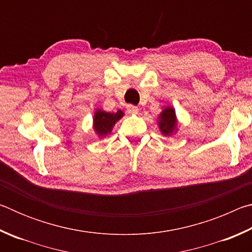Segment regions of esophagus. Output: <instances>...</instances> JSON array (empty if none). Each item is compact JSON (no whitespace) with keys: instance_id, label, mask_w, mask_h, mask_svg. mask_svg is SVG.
Segmentation results:
<instances>
[{"instance_id":"obj_1","label":"esophagus","mask_w":252,"mask_h":252,"mask_svg":"<svg viewBox=\"0 0 252 252\" xmlns=\"http://www.w3.org/2000/svg\"><path fill=\"white\" fill-rule=\"evenodd\" d=\"M126 112L129 114H138L139 109L134 105H127L126 106Z\"/></svg>"}]
</instances>
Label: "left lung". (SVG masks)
Here are the masks:
<instances>
[{
	"label": "left lung",
	"mask_w": 252,
	"mask_h": 252,
	"mask_svg": "<svg viewBox=\"0 0 252 252\" xmlns=\"http://www.w3.org/2000/svg\"><path fill=\"white\" fill-rule=\"evenodd\" d=\"M158 126L160 132L164 136H170L178 131V120L176 116V110L172 106H165L162 110L160 116L158 117Z\"/></svg>",
	"instance_id": "left-lung-1"
}]
</instances>
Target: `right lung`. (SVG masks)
<instances>
[{
  "instance_id": "1",
  "label": "right lung",
  "mask_w": 252,
  "mask_h": 252,
  "mask_svg": "<svg viewBox=\"0 0 252 252\" xmlns=\"http://www.w3.org/2000/svg\"><path fill=\"white\" fill-rule=\"evenodd\" d=\"M125 116V113L121 110H118L117 112H106L101 109H96L93 117V130L99 138L111 133L113 126L120 119Z\"/></svg>"
}]
</instances>
